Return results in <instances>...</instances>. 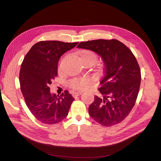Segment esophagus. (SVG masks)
Returning <instances> with one entry per match:
<instances>
[{
  "label": "esophagus",
  "mask_w": 161,
  "mask_h": 161,
  "mask_svg": "<svg viewBox=\"0 0 161 161\" xmlns=\"http://www.w3.org/2000/svg\"><path fill=\"white\" fill-rule=\"evenodd\" d=\"M81 93H82L81 92H75L72 93V96H73V97H76L80 95Z\"/></svg>",
  "instance_id": "obj_1"
}]
</instances>
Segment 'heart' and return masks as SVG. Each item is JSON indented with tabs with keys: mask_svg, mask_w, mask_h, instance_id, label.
Returning <instances> with one entry per match:
<instances>
[{
	"mask_svg": "<svg viewBox=\"0 0 161 161\" xmlns=\"http://www.w3.org/2000/svg\"><path fill=\"white\" fill-rule=\"evenodd\" d=\"M79 58L80 59L81 61H91L94 63L97 61V56L96 53L92 52V51L83 49L81 51V52L79 54ZM89 82V79L87 78H74L70 81L69 86L72 89L82 90L86 88Z\"/></svg>",
	"mask_w": 161,
	"mask_h": 161,
	"instance_id": "b5f03b06",
	"label": "heart"
}]
</instances>
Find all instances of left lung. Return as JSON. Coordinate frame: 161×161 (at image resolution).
I'll use <instances>...</instances> for the list:
<instances>
[{"label":"left lung","mask_w":161,"mask_h":161,"mask_svg":"<svg viewBox=\"0 0 161 161\" xmlns=\"http://www.w3.org/2000/svg\"><path fill=\"white\" fill-rule=\"evenodd\" d=\"M77 47L93 51L104 63V74L98 89L103 98L95 97L89 107L90 116L105 126L121 123L131 112L139 92L141 72L136 57L116 39L81 42Z\"/></svg>","instance_id":"left-lung-1"}]
</instances>
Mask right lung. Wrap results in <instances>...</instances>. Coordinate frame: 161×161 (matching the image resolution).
<instances>
[{
    "instance_id": "obj_1",
    "label": "right lung",
    "mask_w": 161,
    "mask_h": 161,
    "mask_svg": "<svg viewBox=\"0 0 161 161\" xmlns=\"http://www.w3.org/2000/svg\"><path fill=\"white\" fill-rule=\"evenodd\" d=\"M78 42L40 41L24 57L19 72L20 87L30 112L40 122L53 125L69 114L74 98L68 91L52 94L49 85L57 75L59 58Z\"/></svg>"
}]
</instances>
